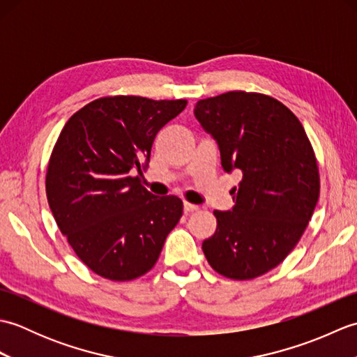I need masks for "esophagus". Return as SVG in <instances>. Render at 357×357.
<instances>
[{"instance_id": "obj_1", "label": "esophagus", "mask_w": 357, "mask_h": 357, "mask_svg": "<svg viewBox=\"0 0 357 357\" xmlns=\"http://www.w3.org/2000/svg\"><path fill=\"white\" fill-rule=\"evenodd\" d=\"M199 207L195 206V204H190V202H184V211L185 213H192V211H196Z\"/></svg>"}]
</instances>
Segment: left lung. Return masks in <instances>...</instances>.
<instances>
[{"instance_id": "1", "label": "left lung", "mask_w": 357, "mask_h": 357, "mask_svg": "<svg viewBox=\"0 0 357 357\" xmlns=\"http://www.w3.org/2000/svg\"><path fill=\"white\" fill-rule=\"evenodd\" d=\"M195 116L218 141L224 170L242 176L233 208L213 211L216 231L202 242L204 255L225 278H259L296 247L319 199L312 142L294 113L264 93L199 100Z\"/></svg>"}]
</instances>
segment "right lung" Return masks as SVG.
<instances>
[{"mask_svg":"<svg viewBox=\"0 0 357 357\" xmlns=\"http://www.w3.org/2000/svg\"><path fill=\"white\" fill-rule=\"evenodd\" d=\"M185 105L104 96L72 115L59 133L45 173L49 207L73 252L98 276L124 282L146 275L183 216V201L151 195L141 169L156 133Z\"/></svg>","mask_w":357,"mask_h":357,"instance_id":"add662e5","label":"right lung"}]
</instances>
